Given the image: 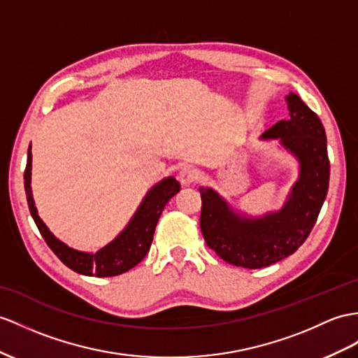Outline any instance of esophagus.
Returning <instances> with one entry per match:
<instances>
[{"label":"esophagus","mask_w":358,"mask_h":358,"mask_svg":"<svg viewBox=\"0 0 358 358\" xmlns=\"http://www.w3.org/2000/svg\"><path fill=\"white\" fill-rule=\"evenodd\" d=\"M197 179V174L193 170V167H189V165H185V167H182L179 171V180L180 184L184 187H189L193 185Z\"/></svg>","instance_id":"34e87169"}]
</instances>
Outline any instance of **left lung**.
<instances>
[{"instance_id": "obj_1", "label": "left lung", "mask_w": 358, "mask_h": 358, "mask_svg": "<svg viewBox=\"0 0 358 358\" xmlns=\"http://www.w3.org/2000/svg\"><path fill=\"white\" fill-rule=\"evenodd\" d=\"M289 118L278 121L261 139L280 143L298 161L299 174L278 211L250 215L234 208L215 189L200 187V229L209 249L226 263L261 268L294 254L307 240L325 202L329 159L325 129L299 95H287Z\"/></svg>"}]
</instances>
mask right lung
<instances>
[{
  "instance_id": "right-lung-1",
  "label": "right lung",
  "mask_w": 358,
  "mask_h": 358,
  "mask_svg": "<svg viewBox=\"0 0 358 358\" xmlns=\"http://www.w3.org/2000/svg\"><path fill=\"white\" fill-rule=\"evenodd\" d=\"M24 188L33 220L57 258L66 267L80 275L108 278L127 272L147 255L164 208L173 196L179 193L180 184L173 176L164 178L158 184H155L147 191L126 228L97 252H83L69 248L48 229V226L38 215V208L34 205L31 193V144L27 152V165L24 171Z\"/></svg>"
}]
</instances>
